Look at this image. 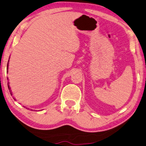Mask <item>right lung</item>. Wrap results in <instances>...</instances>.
<instances>
[{"instance_id": "add662e5", "label": "right lung", "mask_w": 146, "mask_h": 146, "mask_svg": "<svg viewBox=\"0 0 146 146\" xmlns=\"http://www.w3.org/2000/svg\"><path fill=\"white\" fill-rule=\"evenodd\" d=\"M8 65H9V63H7V70H8ZM8 79V78H7ZM8 88H9V90H10V87H9V86L8 85ZM10 92H11V90H10ZM11 94L12 95V92H11ZM14 100H15L14 98Z\"/></svg>"}]
</instances>
